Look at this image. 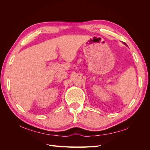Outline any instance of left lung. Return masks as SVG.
<instances>
[{"instance_id": "obj_1", "label": "left lung", "mask_w": 150, "mask_h": 150, "mask_svg": "<svg viewBox=\"0 0 150 150\" xmlns=\"http://www.w3.org/2000/svg\"><path fill=\"white\" fill-rule=\"evenodd\" d=\"M124 44H125V42H124Z\"/></svg>"}]
</instances>
